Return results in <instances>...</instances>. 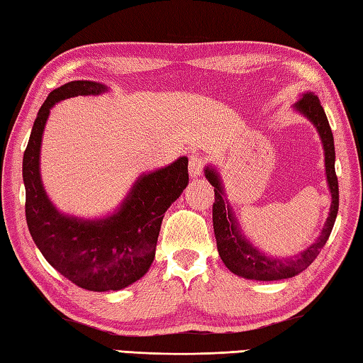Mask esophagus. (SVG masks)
Segmentation results:
<instances>
[{"label": "esophagus", "mask_w": 363, "mask_h": 363, "mask_svg": "<svg viewBox=\"0 0 363 363\" xmlns=\"http://www.w3.org/2000/svg\"><path fill=\"white\" fill-rule=\"evenodd\" d=\"M206 165V160L200 154H191L189 159V173L191 177H196L203 173Z\"/></svg>", "instance_id": "34e87169"}]
</instances>
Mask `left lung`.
I'll return each instance as SVG.
<instances>
[{
	"label": "left lung",
	"mask_w": 363,
	"mask_h": 363,
	"mask_svg": "<svg viewBox=\"0 0 363 363\" xmlns=\"http://www.w3.org/2000/svg\"><path fill=\"white\" fill-rule=\"evenodd\" d=\"M294 110L310 119L316 127L319 137H321L325 155V174H328V184L332 195L330 212L324 223L321 236L307 250L301 252L293 258H274L266 257L257 247H253L250 240L240 233L238 220L234 218L233 208L225 198V190L218 173L209 167L204 169L206 179L212 184L216 191V203L212 206V222H214L218 255L233 274L244 277V279L272 281L291 279V277L301 274L315 261L321 248L328 242L333 223H335L338 212V179L335 174V146H333V135L328 116H325L318 96H315L313 92L302 94V99L294 104Z\"/></svg>",
	"instance_id": "left-lung-1"
}]
</instances>
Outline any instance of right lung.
Listing matches in <instances>:
<instances>
[{"mask_svg": "<svg viewBox=\"0 0 363 363\" xmlns=\"http://www.w3.org/2000/svg\"><path fill=\"white\" fill-rule=\"evenodd\" d=\"M108 91L102 83L75 80L50 92L34 121L23 154L25 214L40 253L67 280L88 291H118L132 285L151 267L163 214L189 184V160L141 174L121 208L105 218L84 220L62 214L40 181L42 133L56 102Z\"/></svg>", "mask_w": 363, "mask_h": 363, "instance_id": "obj_1", "label": "right lung"}]
</instances>
